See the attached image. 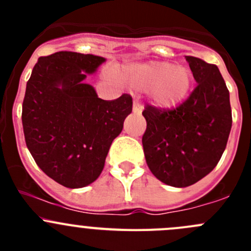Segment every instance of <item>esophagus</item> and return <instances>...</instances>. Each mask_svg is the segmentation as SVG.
<instances>
[{
	"mask_svg": "<svg viewBox=\"0 0 251 251\" xmlns=\"http://www.w3.org/2000/svg\"><path fill=\"white\" fill-rule=\"evenodd\" d=\"M142 110H143V105H142L138 100H135V102H133V113L141 114Z\"/></svg>",
	"mask_w": 251,
	"mask_h": 251,
	"instance_id": "34e87169",
	"label": "esophagus"
}]
</instances>
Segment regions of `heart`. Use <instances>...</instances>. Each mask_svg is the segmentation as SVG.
Returning a JSON list of instances; mask_svg holds the SVG:
<instances>
[{
  "label": "heart",
  "mask_w": 251,
  "mask_h": 251,
  "mask_svg": "<svg viewBox=\"0 0 251 251\" xmlns=\"http://www.w3.org/2000/svg\"><path fill=\"white\" fill-rule=\"evenodd\" d=\"M114 77V74H110ZM121 81L138 90H149L151 100L161 108H173L187 97L192 85V75L183 67L166 62H149L121 68Z\"/></svg>",
  "instance_id": "obj_1"
}]
</instances>
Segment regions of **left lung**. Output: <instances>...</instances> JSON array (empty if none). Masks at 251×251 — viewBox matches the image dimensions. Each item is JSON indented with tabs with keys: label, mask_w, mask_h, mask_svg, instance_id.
<instances>
[{
	"label": "left lung",
	"mask_w": 251,
	"mask_h": 251,
	"mask_svg": "<svg viewBox=\"0 0 251 251\" xmlns=\"http://www.w3.org/2000/svg\"><path fill=\"white\" fill-rule=\"evenodd\" d=\"M197 86L176 108L147 104L142 137L151 174L173 187H188L214 170L232 127L229 91L219 68L187 55Z\"/></svg>",
	"instance_id": "1"
}]
</instances>
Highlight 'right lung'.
<instances>
[{"instance_id":"right-lung-1","label":"right lung","mask_w":251,"mask_h":251,"mask_svg":"<svg viewBox=\"0 0 251 251\" xmlns=\"http://www.w3.org/2000/svg\"><path fill=\"white\" fill-rule=\"evenodd\" d=\"M104 58L77 52L40 57L26 83L22 121L39 168L62 186L81 188L98 178L114 138L132 111V97L98 98L83 83Z\"/></svg>"}]
</instances>
